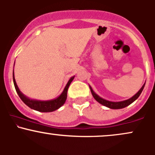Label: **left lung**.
I'll return each instance as SVG.
<instances>
[{
	"mask_svg": "<svg viewBox=\"0 0 155 155\" xmlns=\"http://www.w3.org/2000/svg\"><path fill=\"white\" fill-rule=\"evenodd\" d=\"M145 83L143 84V86H142V87L140 89L139 91L137 92L136 95H133L132 97H130V98L127 99V100L123 101H119V102H113V101H109L107 100H105V99L102 98V97H100L98 95H97V94H96L95 92L93 91V90L92 89L91 86H90V90H91L92 95V96H93V97L97 101V102L99 103V104L104 105V106H106V107H108L109 108H112V109H120V108H123L124 107H126V106H129L130 104H131L133 102H134V101H136L138 97H139L140 93H141L142 91H143V88H144Z\"/></svg>",
	"mask_w": 155,
	"mask_h": 155,
	"instance_id": "obj_1",
	"label": "left lung"
}]
</instances>
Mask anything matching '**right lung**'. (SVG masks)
<instances>
[{
    "label": "right lung",
    "instance_id": "right-lung-1",
    "mask_svg": "<svg viewBox=\"0 0 155 155\" xmlns=\"http://www.w3.org/2000/svg\"><path fill=\"white\" fill-rule=\"evenodd\" d=\"M74 77H75V76H72V77L68 80L67 84L65 85V88H64L63 91L62 92V93L60 94L58 97H56V98L54 99H52V100H49V101H38V100H35V99L29 98V97H28L27 96L25 95L24 94L19 90L18 86H17V83H16V81L15 79V73H14V71H13L14 84H15L16 91H17V94H18L19 97L21 98V100H22L23 102L25 103V104H26L28 107H30L33 110H35V111H38L40 112L54 111L55 110L60 108L64 104H65V101H66V98H67L68 89L69 86H70L71 83L73 79H74Z\"/></svg>",
    "mask_w": 155,
    "mask_h": 155
}]
</instances>
